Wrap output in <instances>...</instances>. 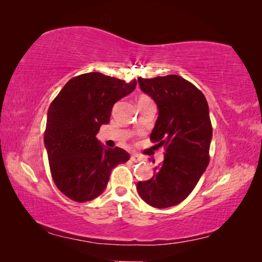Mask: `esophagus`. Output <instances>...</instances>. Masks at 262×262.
Segmentation results:
<instances>
[{
	"label": "esophagus",
	"mask_w": 262,
	"mask_h": 262,
	"mask_svg": "<svg viewBox=\"0 0 262 262\" xmlns=\"http://www.w3.org/2000/svg\"><path fill=\"white\" fill-rule=\"evenodd\" d=\"M130 159L133 162H135V163H137V162H141L142 161V158L140 157V156H137V155H133V156L130 157Z\"/></svg>",
	"instance_id": "esophagus-1"
}]
</instances>
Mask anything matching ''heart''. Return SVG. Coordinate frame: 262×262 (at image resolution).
Instances as JSON below:
<instances>
[{"mask_svg": "<svg viewBox=\"0 0 262 262\" xmlns=\"http://www.w3.org/2000/svg\"><path fill=\"white\" fill-rule=\"evenodd\" d=\"M144 98H148V97H145V96H141V97H140V99H144ZM140 99H139V100H140Z\"/></svg>", "mask_w": 262, "mask_h": 262, "instance_id": "1", "label": "heart"}]
</instances>
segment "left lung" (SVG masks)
Segmentation results:
<instances>
[{"label": "left lung", "mask_w": 262, "mask_h": 262, "mask_svg": "<svg viewBox=\"0 0 262 262\" xmlns=\"http://www.w3.org/2000/svg\"><path fill=\"white\" fill-rule=\"evenodd\" d=\"M156 103L158 118L150 135L165 156L154 177L137 183V193L155 208L179 205L192 193L209 164L212 128L209 106L196 86L178 75L137 78Z\"/></svg>", "instance_id": "left-lung-1"}]
</instances>
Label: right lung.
<instances>
[{
    "mask_svg": "<svg viewBox=\"0 0 262 262\" xmlns=\"http://www.w3.org/2000/svg\"><path fill=\"white\" fill-rule=\"evenodd\" d=\"M100 73L69 79L47 112L43 143L53 180L66 196L91 201L104 192L112 168L129 159L121 148H106L97 140L100 126L110 122L113 105L135 90Z\"/></svg>",
    "mask_w": 262,
    "mask_h": 262,
    "instance_id": "1",
    "label": "right lung"
}]
</instances>
